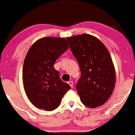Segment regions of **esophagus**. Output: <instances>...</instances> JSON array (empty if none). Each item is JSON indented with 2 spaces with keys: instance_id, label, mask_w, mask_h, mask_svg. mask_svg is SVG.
Returning a JSON list of instances; mask_svg holds the SVG:
<instances>
[{
  "instance_id": "1",
  "label": "esophagus",
  "mask_w": 135,
  "mask_h": 135,
  "mask_svg": "<svg viewBox=\"0 0 135 135\" xmlns=\"http://www.w3.org/2000/svg\"><path fill=\"white\" fill-rule=\"evenodd\" d=\"M68 84H69V85H70V86L71 88H73V82L72 81H69V82H68Z\"/></svg>"
}]
</instances>
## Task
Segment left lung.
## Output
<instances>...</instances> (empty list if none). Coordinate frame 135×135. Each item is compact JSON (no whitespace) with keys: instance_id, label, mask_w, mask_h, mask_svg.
I'll return each mask as SVG.
<instances>
[{"instance_id":"obj_1","label":"left lung","mask_w":135,"mask_h":135,"mask_svg":"<svg viewBox=\"0 0 135 135\" xmlns=\"http://www.w3.org/2000/svg\"><path fill=\"white\" fill-rule=\"evenodd\" d=\"M79 65L81 77L76 88L81 102L90 108L104 104L113 91L115 70L104 44L89 34L66 38Z\"/></svg>"}]
</instances>
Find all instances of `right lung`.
<instances>
[{"label": "right lung", "mask_w": 135, "mask_h": 135, "mask_svg": "<svg viewBox=\"0 0 135 135\" xmlns=\"http://www.w3.org/2000/svg\"><path fill=\"white\" fill-rule=\"evenodd\" d=\"M68 48L66 39L47 37L37 40L28 51L23 66V84L28 99L36 107L54 110L71 89L54 68Z\"/></svg>", "instance_id": "obj_1"}]
</instances>
